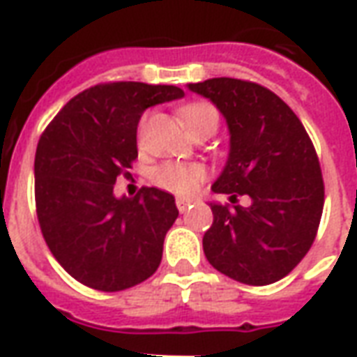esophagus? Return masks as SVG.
I'll use <instances>...</instances> for the list:
<instances>
[{"label": "esophagus", "mask_w": 357, "mask_h": 357, "mask_svg": "<svg viewBox=\"0 0 357 357\" xmlns=\"http://www.w3.org/2000/svg\"><path fill=\"white\" fill-rule=\"evenodd\" d=\"M195 202L197 201H195V199H189V197H178V199H176V206H178L179 212H185L187 208L193 206Z\"/></svg>", "instance_id": "esophagus-1"}]
</instances>
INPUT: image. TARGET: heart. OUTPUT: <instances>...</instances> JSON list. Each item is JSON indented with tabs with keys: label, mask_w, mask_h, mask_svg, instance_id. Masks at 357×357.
Wrapping results in <instances>:
<instances>
[{
	"label": "heart",
	"mask_w": 357,
	"mask_h": 357,
	"mask_svg": "<svg viewBox=\"0 0 357 357\" xmlns=\"http://www.w3.org/2000/svg\"><path fill=\"white\" fill-rule=\"evenodd\" d=\"M181 122L185 124L189 133L197 130H216L218 112L208 102H187L178 110ZM204 179V170L202 166L193 162H166L160 164L153 172V181L160 189H166L176 195H191L195 193Z\"/></svg>",
	"instance_id": "obj_1"
}]
</instances>
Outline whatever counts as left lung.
Wrapping results in <instances>:
<instances>
[{"mask_svg":"<svg viewBox=\"0 0 357 357\" xmlns=\"http://www.w3.org/2000/svg\"><path fill=\"white\" fill-rule=\"evenodd\" d=\"M187 88L206 97L229 128V156L210 202L214 222L202 237L214 268L245 284L275 283L306 256L321 220L325 189L314 143L291 107L260 84L210 78ZM248 194V207L235 205Z\"/></svg>","mask_w":357,"mask_h":357,"instance_id":"8db88e82","label":"left lung"}]
</instances>
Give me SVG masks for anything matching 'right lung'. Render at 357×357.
I'll return each mask as SVG.
<instances>
[{"label": "right lung", "mask_w": 357, "mask_h": 357, "mask_svg": "<svg viewBox=\"0 0 357 357\" xmlns=\"http://www.w3.org/2000/svg\"><path fill=\"white\" fill-rule=\"evenodd\" d=\"M176 86L99 84L66 102L36 149V212L63 268L95 291L143 283L162 260L176 199L143 187L133 199L114 183L137 158V124L149 107L183 97Z\"/></svg>", "instance_id": "add662e5"}]
</instances>
